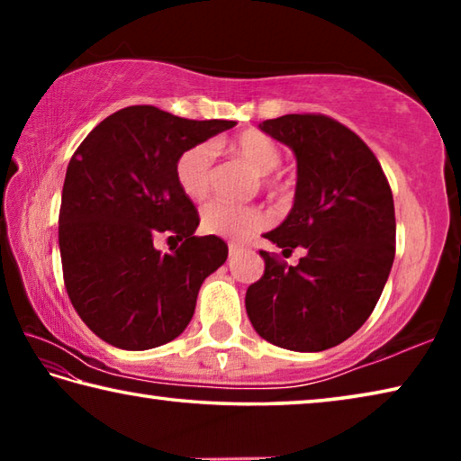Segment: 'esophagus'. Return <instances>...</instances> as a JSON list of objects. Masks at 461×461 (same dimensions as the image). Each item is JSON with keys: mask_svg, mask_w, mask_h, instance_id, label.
I'll list each match as a JSON object with an SVG mask.
<instances>
[{"mask_svg": "<svg viewBox=\"0 0 461 461\" xmlns=\"http://www.w3.org/2000/svg\"><path fill=\"white\" fill-rule=\"evenodd\" d=\"M241 249V246L238 244V241H230V256H236Z\"/></svg>", "mask_w": 461, "mask_h": 461, "instance_id": "1", "label": "esophagus"}]
</instances>
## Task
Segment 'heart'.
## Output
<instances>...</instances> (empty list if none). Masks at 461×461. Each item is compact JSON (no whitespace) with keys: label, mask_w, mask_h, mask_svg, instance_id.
<instances>
[{"label":"heart","mask_w":461,"mask_h":461,"mask_svg":"<svg viewBox=\"0 0 461 461\" xmlns=\"http://www.w3.org/2000/svg\"><path fill=\"white\" fill-rule=\"evenodd\" d=\"M213 152L238 158L260 175L262 189L270 194H283L286 185L272 175L280 165V148L262 131L246 130L230 140H217L212 146L194 144L176 158L175 178L178 189L191 201L205 199L213 183ZM267 221L262 209L254 205H233L225 201H212L201 212V228L212 236L241 240Z\"/></svg>","instance_id":"1"}]
</instances>
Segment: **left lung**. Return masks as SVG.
Masks as SVG:
<instances>
[{
	"label": "left lung",
	"instance_id": "left-lung-1",
	"mask_svg": "<svg viewBox=\"0 0 461 461\" xmlns=\"http://www.w3.org/2000/svg\"><path fill=\"white\" fill-rule=\"evenodd\" d=\"M296 156L294 205L267 236L296 267L260 249L264 275L246 311L264 339L293 352H323L372 315L394 260L396 221L388 178L364 140L323 113L260 123Z\"/></svg>",
	"mask_w": 461,
	"mask_h": 461
}]
</instances>
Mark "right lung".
Segmentation results:
<instances>
[{
    "mask_svg": "<svg viewBox=\"0 0 461 461\" xmlns=\"http://www.w3.org/2000/svg\"><path fill=\"white\" fill-rule=\"evenodd\" d=\"M236 126L123 107L93 128L68 162L59 213L62 278L89 330L122 349H150L185 331L199 288L228 260L175 178L186 148ZM158 237L179 241L173 253Z\"/></svg>",
    "mask_w": 461,
    "mask_h": 461,
    "instance_id": "1",
    "label": "right lung"
}]
</instances>
